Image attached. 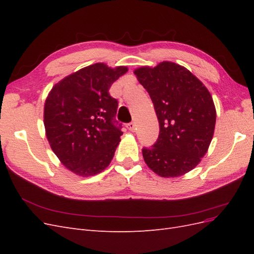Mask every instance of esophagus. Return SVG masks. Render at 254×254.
Listing matches in <instances>:
<instances>
[{
  "mask_svg": "<svg viewBox=\"0 0 254 254\" xmlns=\"http://www.w3.org/2000/svg\"><path fill=\"white\" fill-rule=\"evenodd\" d=\"M127 128H128V130H130V131H134V130H135V124H134V123H129V124H127Z\"/></svg>",
  "mask_w": 254,
  "mask_h": 254,
  "instance_id": "34e87169",
  "label": "esophagus"
}]
</instances>
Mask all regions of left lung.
Returning a JSON list of instances; mask_svg holds the SVG:
<instances>
[{"instance_id": "obj_1", "label": "left lung", "mask_w": 254, "mask_h": 254, "mask_svg": "<svg viewBox=\"0 0 254 254\" xmlns=\"http://www.w3.org/2000/svg\"><path fill=\"white\" fill-rule=\"evenodd\" d=\"M134 75L148 92L160 133L143 158L163 178H176L200 163L213 139L216 109L204 84L187 67L172 61L141 66Z\"/></svg>"}]
</instances>
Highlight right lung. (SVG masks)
Segmentation results:
<instances>
[{
    "label": "right lung",
    "instance_id": "obj_1",
    "mask_svg": "<svg viewBox=\"0 0 254 254\" xmlns=\"http://www.w3.org/2000/svg\"><path fill=\"white\" fill-rule=\"evenodd\" d=\"M128 71L98 63L57 82L44 103L45 134L54 153L68 171L90 177L102 173L121 141L114 121L119 103L111 84Z\"/></svg>",
    "mask_w": 254,
    "mask_h": 254
}]
</instances>
